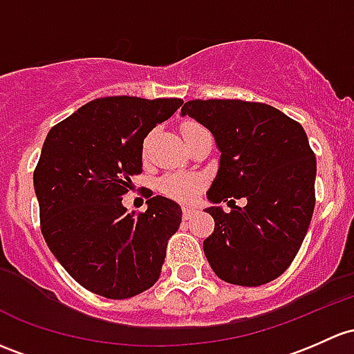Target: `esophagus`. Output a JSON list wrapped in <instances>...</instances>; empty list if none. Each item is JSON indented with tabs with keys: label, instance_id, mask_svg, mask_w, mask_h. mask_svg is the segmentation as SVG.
I'll return each mask as SVG.
<instances>
[{
	"label": "esophagus",
	"instance_id": "34e87169",
	"mask_svg": "<svg viewBox=\"0 0 354 354\" xmlns=\"http://www.w3.org/2000/svg\"><path fill=\"white\" fill-rule=\"evenodd\" d=\"M195 214H196L195 208H189V207L183 208V218H185V221H192V218L195 217Z\"/></svg>",
	"mask_w": 354,
	"mask_h": 354
}]
</instances>
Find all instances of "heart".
I'll return each instance as SVG.
<instances>
[{"mask_svg": "<svg viewBox=\"0 0 354 354\" xmlns=\"http://www.w3.org/2000/svg\"><path fill=\"white\" fill-rule=\"evenodd\" d=\"M203 187H205V180L195 173H167L158 180V192L180 203L193 202Z\"/></svg>", "mask_w": 354, "mask_h": 354, "instance_id": "heart-1", "label": "heart"}]
</instances>
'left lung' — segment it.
Listing matches in <instances>:
<instances>
[{
  "mask_svg": "<svg viewBox=\"0 0 354 354\" xmlns=\"http://www.w3.org/2000/svg\"><path fill=\"white\" fill-rule=\"evenodd\" d=\"M210 130L221 149L207 208L215 221L203 251L221 280L259 286L292 265L315 207V154L299 122L280 110L243 100H192L181 109ZM248 200L235 207L229 198Z\"/></svg>",
  "mask_w": 354,
  "mask_h": 354,
  "instance_id": "1",
  "label": "left lung"
}]
</instances>
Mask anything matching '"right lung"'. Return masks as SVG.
<instances>
[{
	"instance_id": "1",
	"label": "right lung",
	"mask_w": 354,
	"mask_h": 354,
	"mask_svg": "<svg viewBox=\"0 0 354 354\" xmlns=\"http://www.w3.org/2000/svg\"><path fill=\"white\" fill-rule=\"evenodd\" d=\"M181 105L180 98H96L47 133L33 171L40 230L62 268L96 295L130 299L161 274L181 208L149 196L146 212L129 214L122 198L142 173L146 136Z\"/></svg>"
}]
</instances>
